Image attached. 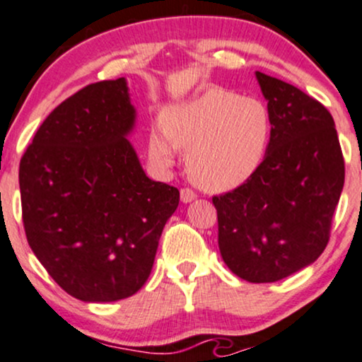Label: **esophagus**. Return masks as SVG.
Returning a JSON list of instances; mask_svg holds the SVG:
<instances>
[{
  "mask_svg": "<svg viewBox=\"0 0 362 362\" xmlns=\"http://www.w3.org/2000/svg\"><path fill=\"white\" fill-rule=\"evenodd\" d=\"M197 197V195H195V192L194 190H190V189H182L180 190V199H182V202H192L194 199Z\"/></svg>",
  "mask_w": 362,
  "mask_h": 362,
  "instance_id": "obj_1",
  "label": "esophagus"
}]
</instances>
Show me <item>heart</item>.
Wrapping results in <instances>:
<instances>
[{"label": "heart", "instance_id": "obj_1", "mask_svg": "<svg viewBox=\"0 0 362 362\" xmlns=\"http://www.w3.org/2000/svg\"><path fill=\"white\" fill-rule=\"evenodd\" d=\"M271 114L255 98L209 90L194 100L168 107L161 126L148 136V153L168 167L187 149L190 180L211 192L235 189L259 168L271 141Z\"/></svg>", "mask_w": 362, "mask_h": 362}]
</instances>
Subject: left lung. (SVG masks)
I'll list each match as a JSON object with an SVG mask.
<instances>
[{"instance_id":"8db88e82","label":"left lung","mask_w":362,"mask_h":362,"mask_svg":"<svg viewBox=\"0 0 362 362\" xmlns=\"http://www.w3.org/2000/svg\"><path fill=\"white\" fill-rule=\"evenodd\" d=\"M255 76L271 114V141L252 177L214 195L213 204L230 271L248 282H276L325 250L346 167L330 112L289 83Z\"/></svg>"}]
</instances>
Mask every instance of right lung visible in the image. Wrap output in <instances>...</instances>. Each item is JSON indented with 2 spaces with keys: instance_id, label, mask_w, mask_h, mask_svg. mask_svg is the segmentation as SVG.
Masks as SVG:
<instances>
[{
  "instance_id": "1",
  "label": "right lung",
  "mask_w": 362,
  "mask_h": 362,
  "mask_svg": "<svg viewBox=\"0 0 362 362\" xmlns=\"http://www.w3.org/2000/svg\"><path fill=\"white\" fill-rule=\"evenodd\" d=\"M134 122L126 78L91 83L47 115L20 160L28 245L76 300L138 293L180 201L144 173L127 139Z\"/></svg>"
}]
</instances>
